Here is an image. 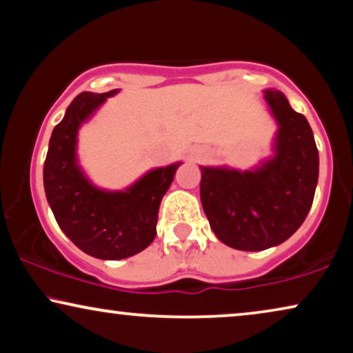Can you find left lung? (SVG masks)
<instances>
[{
  "instance_id": "left-lung-1",
  "label": "left lung",
  "mask_w": 353,
  "mask_h": 353,
  "mask_svg": "<svg viewBox=\"0 0 353 353\" xmlns=\"http://www.w3.org/2000/svg\"><path fill=\"white\" fill-rule=\"evenodd\" d=\"M265 100L278 130L258 166H200V199L216 237L228 247L260 252L288 241L312 208L319 157L307 117L276 88Z\"/></svg>"
}]
</instances>
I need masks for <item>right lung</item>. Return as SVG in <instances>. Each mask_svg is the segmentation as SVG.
<instances>
[{"label": "right lung", "mask_w": 353, "mask_h": 353, "mask_svg": "<svg viewBox=\"0 0 353 353\" xmlns=\"http://www.w3.org/2000/svg\"><path fill=\"white\" fill-rule=\"evenodd\" d=\"M83 92L53 129L43 166L46 200L65 236L87 255L122 260L137 255L157 236L158 210L182 161L153 168L124 190H106L88 179L79 163V130L110 97Z\"/></svg>", "instance_id": "add662e5"}]
</instances>
